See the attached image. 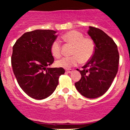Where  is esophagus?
I'll use <instances>...</instances> for the list:
<instances>
[{
    "label": "esophagus",
    "instance_id": "esophagus-1",
    "mask_svg": "<svg viewBox=\"0 0 130 130\" xmlns=\"http://www.w3.org/2000/svg\"><path fill=\"white\" fill-rule=\"evenodd\" d=\"M73 71L72 70H66V72L68 73H71Z\"/></svg>",
    "mask_w": 130,
    "mask_h": 130
}]
</instances>
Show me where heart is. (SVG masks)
I'll use <instances>...</instances> for the list:
<instances>
[{
    "label": "heart",
    "mask_w": 130,
    "mask_h": 130,
    "mask_svg": "<svg viewBox=\"0 0 130 130\" xmlns=\"http://www.w3.org/2000/svg\"><path fill=\"white\" fill-rule=\"evenodd\" d=\"M62 38L67 42L73 44L71 54L72 56L64 57L56 62L59 67L70 68L76 66L80 62L85 63L93 56L95 52V43L90 38L84 37L81 32L77 30H70L62 36ZM51 53L56 58L61 56V46L59 40H56L51 46Z\"/></svg>",
    "instance_id": "obj_1"
}]
</instances>
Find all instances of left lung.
Here are the masks:
<instances>
[{"mask_svg": "<svg viewBox=\"0 0 130 130\" xmlns=\"http://www.w3.org/2000/svg\"><path fill=\"white\" fill-rule=\"evenodd\" d=\"M87 33L95 43V52L83 70H78L81 78L74 85L85 97L96 98L111 87L118 71L119 54L114 40L103 30L90 26Z\"/></svg>", "mask_w": 130, "mask_h": 130, "instance_id": "1", "label": "left lung"}]
</instances>
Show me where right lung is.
<instances>
[{
    "label": "right lung",
    "instance_id": "1",
    "mask_svg": "<svg viewBox=\"0 0 130 130\" xmlns=\"http://www.w3.org/2000/svg\"><path fill=\"white\" fill-rule=\"evenodd\" d=\"M57 31L35 30L24 34L13 47L11 65L18 83L31 98L43 100L50 96L59 84L63 68H50L54 57L51 44Z\"/></svg>",
    "mask_w": 130,
    "mask_h": 130
}]
</instances>
